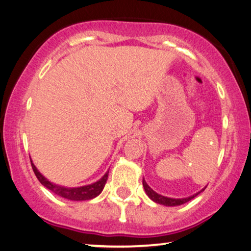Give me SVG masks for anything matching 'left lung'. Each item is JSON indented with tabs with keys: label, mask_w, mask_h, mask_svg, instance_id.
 Segmentation results:
<instances>
[{
	"label": "left lung",
	"mask_w": 251,
	"mask_h": 251,
	"mask_svg": "<svg viewBox=\"0 0 251 251\" xmlns=\"http://www.w3.org/2000/svg\"><path fill=\"white\" fill-rule=\"evenodd\" d=\"M142 185H144V189L146 193H147L149 198L151 199V201L157 202V204H161V205H166V206H177V205H182V204H185V202H188L189 201H191V199L195 198L196 196H198V193L197 195H193L191 197H189V198H182V199H174V198H168V197H164V196H161L158 195L154 191V190H151L149 188V185L147 183H146L145 179H142Z\"/></svg>",
	"instance_id": "1"
}]
</instances>
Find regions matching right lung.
<instances>
[{
  "instance_id": "add662e5",
  "label": "right lung",
  "mask_w": 251,
  "mask_h": 251,
  "mask_svg": "<svg viewBox=\"0 0 251 251\" xmlns=\"http://www.w3.org/2000/svg\"><path fill=\"white\" fill-rule=\"evenodd\" d=\"M31 166H32L34 175L37 176L38 180H39L45 188L50 190L52 192H54L55 195L63 197V198L66 199H69V201H89V199L95 198V197H97L103 191L104 185H105L107 180V177H109V171H107L102 178L97 180V182L90 184V185H84L81 186V188H63V186L55 185V184L50 183L49 179H46L45 177L37 170V168L32 163V161H31Z\"/></svg>"
}]
</instances>
